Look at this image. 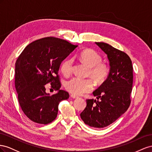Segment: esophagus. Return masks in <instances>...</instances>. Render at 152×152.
Instances as JSON below:
<instances>
[{
    "instance_id": "esophagus-1",
    "label": "esophagus",
    "mask_w": 152,
    "mask_h": 152,
    "mask_svg": "<svg viewBox=\"0 0 152 152\" xmlns=\"http://www.w3.org/2000/svg\"><path fill=\"white\" fill-rule=\"evenodd\" d=\"M71 97L72 98H73V99H76V98H78V97H79L78 96H77V95H73V94L71 95Z\"/></svg>"
}]
</instances>
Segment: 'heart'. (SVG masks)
<instances>
[{
	"mask_svg": "<svg viewBox=\"0 0 152 152\" xmlns=\"http://www.w3.org/2000/svg\"><path fill=\"white\" fill-rule=\"evenodd\" d=\"M80 62L88 67L87 76H90L97 83L104 81L110 72L109 65L102 62V57L97 52L92 49H86L80 55ZM74 60L72 58L64 60L60 66V70L66 76H70L73 71ZM94 84L90 78L81 79L73 77L65 83V87L74 95H81L88 92L93 88Z\"/></svg>",
	"mask_w": 152,
	"mask_h": 152,
	"instance_id": "obj_1",
	"label": "heart"
}]
</instances>
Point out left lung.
I'll return each instance as SVG.
<instances>
[{"mask_svg":"<svg viewBox=\"0 0 152 152\" xmlns=\"http://www.w3.org/2000/svg\"><path fill=\"white\" fill-rule=\"evenodd\" d=\"M107 55L109 75L93 92L95 99H87L80 116L84 123L95 128H104L118 119L131 104L132 90V61L125 52L105 42H95Z\"/></svg>","mask_w":152,"mask_h":152,"instance_id":"obj_1","label":"left lung"}]
</instances>
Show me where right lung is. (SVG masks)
<instances>
[{"label":"right lung","instance_id":"1","mask_svg":"<svg viewBox=\"0 0 152 152\" xmlns=\"http://www.w3.org/2000/svg\"><path fill=\"white\" fill-rule=\"evenodd\" d=\"M77 46L62 39L44 37L27 46L17 59L15 87L18 102L32 122L45 125L52 122L57 116L60 101L69 97L67 92L60 89L58 72L62 62ZM48 83L58 92L47 94Z\"/></svg>","mask_w":152,"mask_h":152}]
</instances>
